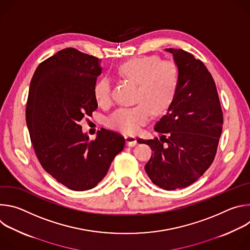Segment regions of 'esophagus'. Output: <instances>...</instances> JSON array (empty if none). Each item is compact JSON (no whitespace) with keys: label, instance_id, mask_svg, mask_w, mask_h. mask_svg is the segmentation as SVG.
Masks as SVG:
<instances>
[{"label":"esophagus","instance_id":"34e87169","mask_svg":"<svg viewBox=\"0 0 250 250\" xmlns=\"http://www.w3.org/2000/svg\"><path fill=\"white\" fill-rule=\"evenodd\" d=\"M125 142H126V146H129V147H133L137 145V140H136V137L134 135L127 134V135L125 136Z\"/></svg>","mask_w":250,"mask_h":250}]
</instances>
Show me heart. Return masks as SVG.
I'll return each instance as SVG.
<instances>
[{"mask_svg": "<svg viewBox=\"0 0 250 250\" xmlns=\"http://www.w3.org/2000/svg\"><path fill=\"white\" fill-rule=\"evenodd\" d=\"M125 78L138 84L136 101L130 108H120L106 120V125L118 130L132 133L146 125L151 118L152 111L162 114L171 105L179 80L177 66L168 61H161L158 56L146 55L134 57L119 67ZM94 97L100 105H109L112 102L111 82L100 78L94 85Z\"/></svg>", "mask_w": 250, "mask_h": 250, "instance_id": "obj_1", "label": "heart"}]
</instances>
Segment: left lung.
I'll return each mask as SVG.
<instances>
[{
  "mask_svg": "<svg viewBox=\"0 0 250 250\" xmlns=\"http://www.w3.org/2000/svg\"><path fill=\"white\" fill-rule=\"evenodd\" d=\"M173 55L179 80L167 114L155 125L160 138L141 139L153 151L145 169L158 187L172 191L190 186L215 159L223 130L217 87L205 64L193 54L166 48Z\"/></svg>",
  "mask_w": 250,
  "mask_h": 250,
  "instance_id": "1",
  "label": "left lung"
}]
</instances>
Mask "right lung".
<instances>
[{
	"label": "right lung",
	"instance_id": "add662e5",
	"mask_svg": "<svg viewBox=\"0 0 250 250\" xmlns=\"http://www.w3.org/2000/svg\"><path fill=\"white\" fill-rule=\"evenodd\" d=\"M101 60L65 48L42 62L29 85L25 119L42 168L73 191L93 189L125 146V138L102 128L90 140L80 121L98 108L94 85Z\"/></svg>",
	"mask_w": 250,
	"mask_h": 250
}]
</instances>
